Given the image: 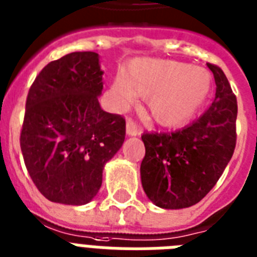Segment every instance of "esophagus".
I'll list each match as a JSON object with an SVG mask.
<instances>
[{
	"mask_svg": "<svg viewBox=\"0 0 257 257\" xmlns=\"http://www.w3.org/2000/svg\"><path fill=\"white\" fill-rule=\"evenodd\" d=\"M141 133L140 128L137 126L135 121H133L132 118H128L126 120V135L128 136H139Z\"/></svg>",
	"mask_w": 257,
	"mask_h": 257,
	"instance_id": "esophagus-1",
	"label": "esophagus"
}]
</instances>
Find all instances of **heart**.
Wrapping results in <instances>:
<instances>
[{
	"mask_svg": "<svg viewBox=\"0 0 257 257\" xmlns=\"http://www.w3.org/2000/svg\"><path fill=\"white\" fill-rule=\"evenodd\" d=\"M211 80L203 68L176 60L139 59L129 67V76L118 72L113 93L120 105L137 95H148V107L158 124L178 126L193 117L210 91Z\"/></svg>",
	"mask_w": 257,
	"mask_h": 257,
	"instance_id": "heart-1",
	"label": "heart"
}]
</instances>
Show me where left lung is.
Returning a JSON list of instances; mask_svg holds the SVG:
<instances>
[{
    "mask_svg": "<svg viewBox=\"0 0 257 257\" xmlns=\"http://www.w3.org/2000/svg\"><path fill=\"white\" fill-rule=\"evenodd\" d=\"M215 79V99L201 117L172 133H148L141 139L145 157L141 183L161 208H185L202 201L215 186L236 145V96L222 68L207 63Z\"/></svg>",
    "mask_w": 257,
    "mask_h": 257,
    "instance_id": "8db88e82",
    "label": "left lung"
}]
</instances>
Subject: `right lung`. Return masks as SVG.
Listing matches in <instances>:
<instances>
[{
  "label": "right lung",
  "mask_w": 257,
  "mask_h": 257,
  "mask_svg": "<svg viewBox=\"0 0 257 257\" xmlns=\"http://www.w3.org/2000/svg\"><path fill=\"white\" fill-rule=\"evenodd\" d=\"M99 54L76 51L39 72L26 99L20 144L37 189L55 203L92 201L104 165L125 140V118L101 109Z\"/></svg>",
  "instance_id": "add662e5"
}]
</instances>
